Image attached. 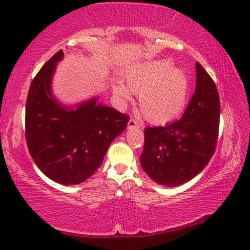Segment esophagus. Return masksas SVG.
Returning <instances> with one entry per match:
<instances>
[{
	"label": "esophagus",
	"mask_w": 250,
	"mask_h": 250,
	"mask_svg": "<svg viewBox=\"0 0 250 250\" xmlns=\"http://www.w3.org/2000/svg\"><path fill=\"white\" fill-rule=\"evenodd\" d=\"M127 127H128V128H133V127H139V123L137 122V120L136 119H133V118H131L129 121H128V125H127Z\"/></svg>",
	"instance_id": "1"
}]
</instances>
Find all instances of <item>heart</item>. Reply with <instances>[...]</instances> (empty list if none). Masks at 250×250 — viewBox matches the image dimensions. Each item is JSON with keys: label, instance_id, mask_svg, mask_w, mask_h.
<instances>
[{"label": "heart", "instance_id": "obj_1", "mask_svg": "<svg viewBox=\"0 0 250 250\" xmlns=\"http://www.w3.org/2000/svg\"><path fill=\"white\" fill-rule=\"evenodd\" d=\"M126 83L131 92L140 94V110L151 123H167L178 117L186 106L188 94L187 75L173 68L169 60H155L138 66L127 75ZM129 90L120 83L113 86L114 94L123 101L131 99Z\"/></svg>", "mask_w": 250, "mask_h": 250}]
</instances>
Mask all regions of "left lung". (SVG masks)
I'll return each mask as SVG.
<instances>
[{"mask_svg":"<svg viewBox=\"0 0 250 250\" xmlns=\"http://www.w3.org/2000/svg\"><path fill=\"white\" fill-rule=\"evenodd\" d=\"M221 104L214 82L196 62V89L179 121L146 127L140 162L157 184L174 187L203 171L216 147Z\"/></svg>","mask_w":250,"mask_h":250,"instance_id":"obj_1","label":"left lung"}]
</instances>
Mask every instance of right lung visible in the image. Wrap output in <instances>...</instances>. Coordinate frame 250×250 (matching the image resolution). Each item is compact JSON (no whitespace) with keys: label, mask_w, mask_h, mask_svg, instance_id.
Returning <instances> with one entry per match:
<instances>
[{"label":"right lung","mask_w":250,"mask_h":250,"mask_svg":"<svg viewBox=\"0 0 250 250\" xmlns=\"http://www.w3.org/2000/svg\"><path fill=\"white\" fill-rule=\"evenodd\" d=\"M58 51L30 83L25 108V138L29 154L40 171L57 184L78 185L93 175L113 140L125 130L128 115L97 103L76 108L59 104L51 83Z\"/></svg>","instance_id":"1"}]
</instances>
